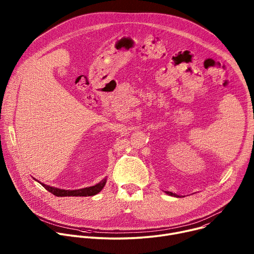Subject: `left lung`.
<instances>
[{"mask_svg": "<svg viewBox=\"0 0 254 254\" xmlns=\"http://www.w3.org/2000/svg\"><path fill=\"white\" fill-rule=\"evenodd\" d=\"M165 193H167L168 195H170V196H173V197H177V198H181L182 196H179V195H177V194H175V193H172V192H165Z\"/></svg>", "mask_w": 254, "mask_h": 254, "instance_id": "8db88e82", "label": "left lung"}]
</instances>
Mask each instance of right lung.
Returning a JSON list of instances; mask_svg holds the SVG:
<instances>
[{
  "label": "right lung",
  "instance_id": "1",
  "mask_svg": "<svg viewBox=\"0 0 254 254\" xmlns=\"http://www.w3.org/2000/svg\"><path fill=\"white\" fill-rule=\"evenodd\" d=\"M36 180V179H35ZM47 191H49L50 193H52L53 195L57 196V197H66V196H75V197H86V196H94L96 195L97 193H99L105 183H106V178L103 179L102 181H100V182L94 186H91V187H86V188H82V189H78V190H64V189H58V188H55V187H50L48 185H45L41 182H39Z\"/></svg>",
  "mask_w": 254,
  "mask_h": 254
}]
</instances>
